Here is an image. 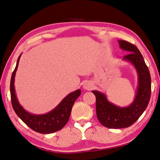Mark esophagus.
Wrapping results in <instances>:
<instances>
[{
  "label": "esophagus",
  "mask_w": 160,
  "mask_h": 160,
  "mask_svg": "<svg viewBox=\"0 0 160 160\" xmlns=\"http://www.w3.org/2000/svg\"><path fill=\"white\" fill-rule=\"evenodd\" d=\"M83 88L86 90H91L93 88V84L91 82H86L83 84Z\"/></svg>",
  "instance_id": "1"
}]
</instances>
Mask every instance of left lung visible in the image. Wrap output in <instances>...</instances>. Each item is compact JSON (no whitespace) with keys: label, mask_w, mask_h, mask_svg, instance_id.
<instances>
[{"label":"left lung","mask_w":160,"mask_h":160,"mask_svg":"<svg viewBox=\"0 0 160 160\" xmlns=\"http://www.w3.org/2000/svg\"><path fill=\"white\" fill-rule=\"evenodd\" d=\"M121 49L129 54L123 58L135 68L138 86L134 101L126 107H120L108 101L107 96L99 91H92L96 99L97 118L103 126L109 128H128L135 122L148 106L151 93V75L142 55L137 46L124 40H118Z\"/></svg>","instance_id":"left-lung-1"}]
</instances>
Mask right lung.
<instances>
[{"mask_svg":"<svg viewBox=\"0 0 160 160\" xmlns=\"http://www.w3.org/2000/svg\"><path fill=\"white\" fill-rule=\"evenodd\" d=\"M21 54L18 58L15 69L12 75L10 81V93L12 108L21 119L27 126L35 132L42 134H50L61 130L69 119L71 109L76 100L81 94V90L78 89L64 97L58 105L43 114H34L28 112L22 106L17 98L14 88L16 72L17 71L18 62Z\"/></svg>","mask_w":160,"mask_h":160,"instance_id":"obj_1","label":"right lung"}]
</instances>
